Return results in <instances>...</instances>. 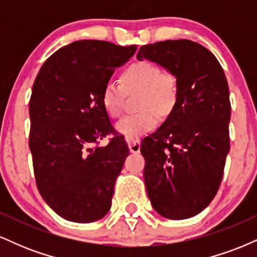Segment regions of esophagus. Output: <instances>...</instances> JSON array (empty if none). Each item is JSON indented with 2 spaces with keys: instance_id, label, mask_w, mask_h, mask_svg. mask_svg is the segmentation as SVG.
Here are the masks:
<instances>
[{
  "instance_id": "1",
  "label": "esophagus",
  "mask_w": 257,
  "mask_h": 257,
  "mask_svg": "<svg viewBox=\"0 0 257 257\" xmlns=\"http://www.w3.org/2000/svg\"><path fill=\"white\" fill-rule=\"evenodd\" d=\"M140 139L135 138V139H129L128 140V147H129V151L132 153H139L140 152Z\"/></svg>"
}]
</instances>
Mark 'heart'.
Instances as JSON below:
<instances>
[{"label":"heart","instance_id":"b5f03b06","mask_svg":"<svg viewBox=\"0 0 257 257\" xmlns=\"http://www.w3.org/2000/svg\"><path fill=\"white\" fill-rule=\"evenodd\" d=\"M118 81L106 82L101 91V104L106 113L118 118L124 106V88H140L138 107L140 111L123 117L116 124L117 132L133 139L152 132L159 122V114L167 116L178 100V83L172 73L162 71L157 64L141 60L132 64ZM125 87H123L122 85Z\"/></svg>","mask_w":257,"mask_h":257}]
</instances>
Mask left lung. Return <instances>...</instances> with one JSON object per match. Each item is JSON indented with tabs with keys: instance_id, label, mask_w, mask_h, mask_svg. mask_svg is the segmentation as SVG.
Segmentation results:
<instances>
[{
	"instance_id": "left-lung-1",
	"label": "left lung",
	"mask_w": 257,
	"mask_h": 257,
	"mask_svg": "<svg viewBox=\"0 0 257 257\" xmlns=\"http://www.w3.org/2000/svg\"><path fill=\"white\" fill-rule=\"evenodd\" d=\"M137 58L163 66L178 83L169 116L141 143L147 196L162 216L188 219L210 204L222 180L231 119L225 72L213 53L190 40L146 44Z\"/></svg>"
}]
</instances>
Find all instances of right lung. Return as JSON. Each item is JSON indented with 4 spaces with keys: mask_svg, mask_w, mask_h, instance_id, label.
<instances>
[{
    "mask_svg": "<svg viewBox=\"0 0 257 257\" xmlns=\"http://www.w3.org/2000/svg\"><path fill=\"white\" fill-rule=\"evenodd\" d=\"M137 49L76 41L52 54L37 73L29 102L35 179L44 202L65 220L93 222L110 210L129 149L114 133L107 146H97L114 131L101 91Z\"/></svg>",
    "mask_w": 257,
    "mask_h": 257,
    "instance_id": "add662e5",
    "label": "right lung"
}]
</instances>
